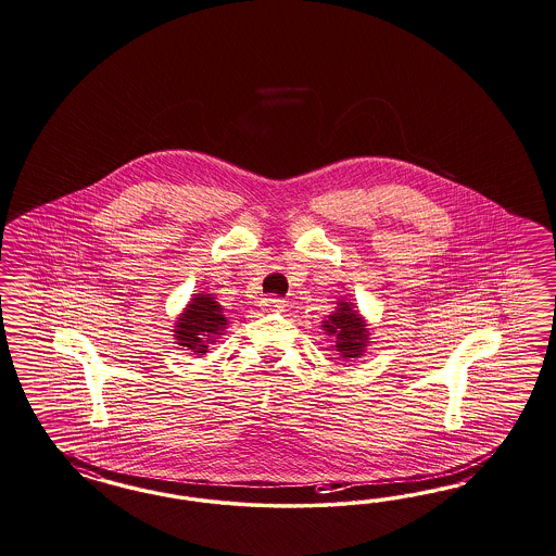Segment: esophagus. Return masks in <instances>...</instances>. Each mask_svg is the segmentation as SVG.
I'll use <instances>...</instances> for the list:
<instances>
[{
  "mask_svg": "<svg viewBox=\"0 0 556 556\" xmlns=\"http://www.w3.org/2000/svg\"><path fill=\"white\" fill-rule=\"evenodd\" d=\"M263 307H265V309H277V312H281V309L286 307V300H281V298H265V300H263Z\"/></svg>",
  "mask_w": 556,
  "mask_h": 556,
  "instance_id": "obj_1",
  "label": "esophagus"
}]
</instances>
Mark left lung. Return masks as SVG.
<instances>
[{"mask_svg": "<svg viewBox=\"0 0 556 556\" xmlns=\"http://www.w3.org/2000/svg\"><path fill=\"white\" fill-rule=\"evenodd\" d=\"M328 336L336 338V350L345 361L361 358L368 345V328L356 305L350 301H340L336 312L328 316L321 326Z\"/></svg>", "mask_w": 556, "mask_h": 556, "instance_id": "1", "label": "left lung"}]
</instances>
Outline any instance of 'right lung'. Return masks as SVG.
<instances>
[{"label":"right lung","instance_id":"add662e5","mask_svg":"<svg viewBox=\"0 0 556 556\" xmlns=\"http://www.w3.org/2000/svg\"><path fill=\"white\" fill-rule=\"evenodd\" d=\"M226 317L218 301L208 293H198L176 321L174 336L178 344L192 350L198 356L208 352V344L225 331Z\"/></svg>","mask_w":556,"mask_h":556}]
</instances>
